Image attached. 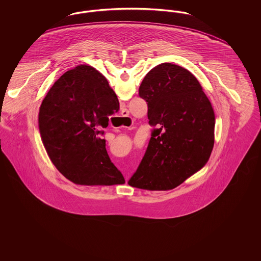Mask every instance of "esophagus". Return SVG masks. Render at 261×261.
<instances>
[{
  "instance_id": "1",
  "label": "esophagus",
  "mask_w": 261,
  "mask_h": 261,
  "mask_svg": "<svg viewBox=\"0 0 261 261\" xmlns=\"http://www.w3.org/2000/svg\"><path fill=\"white\" fill-rule=\"evenodd\" d=\"M129 112L127 111V110H124V111H122V112H121V116H123V117H128L129 115Z\"/></svg>"
}]
</instances>
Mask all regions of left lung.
Returning <instances> with one entry per match:
<instances>
[{"label":"left lung","instance_id":"left-lung-1","mask_svg":"<svg viewBox=\"0 0 261 261\" xmlns=\"http://www.w3.org/2000/svg\"><path fill=\"white\" fill-rule=\"evenodd\" d=\"M153 129L130 186L171 190L208 162L214 145L215 114L198 79L186 68L165 62L153 67L139 88Z\"/></svg>","mask_w":261,"mask_h":261}]
</instances>
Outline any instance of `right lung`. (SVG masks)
I'll use <instances>...</instances> for the list:
<instances>
[{
	"label": "right lung",
	"instance_id": "right-lung-1",
	"mask_svg": "<svg viewBox=\"0 0 261 261\" xmlns=\"http://www.w3.org/2000/svg\"><path fill=\"white\" fill-rule=\"evenodd\" d=\"M119 110V101L106 77L86 64L62 74L40 107L42 143L61 173L78 185L124 184L111 162L99 127Z\"/></svg>",
	"mask_w": 261,
	"mask_h": 261
}]
</instances>
